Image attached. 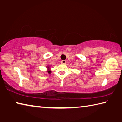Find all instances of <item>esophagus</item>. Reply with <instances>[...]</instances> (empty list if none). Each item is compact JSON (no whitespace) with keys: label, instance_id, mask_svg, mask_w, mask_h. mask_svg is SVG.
Instances as JSON below:
<instances>
[{"label":"esophagus","instance_id":"esophagus-1","mask_svg":"<svg viewBox=\"0 0 122 122\" xmlns=\"http://www.w3.org/2000/svg\"><path fill=\"white\" fill-rule=\"evenodd\" d=\"M61 63H62V64H66V60H62L61 61Z\"/></svg>","mask_w":122,"mask_h":122}]
</instances>
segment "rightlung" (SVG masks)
Wrapping results in <instances>:
<instances>
[{"mask_svg":"<svg viewBox=\"0 0 122 122\" xmlns=\"http://www.w3.org/2000/svg\"><path fill=\"white\" fill-rule=\"evenodd\" d=\"M47 67V68H48V71H48V73L49 74H50V73H51V71H49V67Z\"/></svg>","mask_w":122,"mask_h":122,"instance_id":"add662e5","label":"right lung"}]
</instances>
